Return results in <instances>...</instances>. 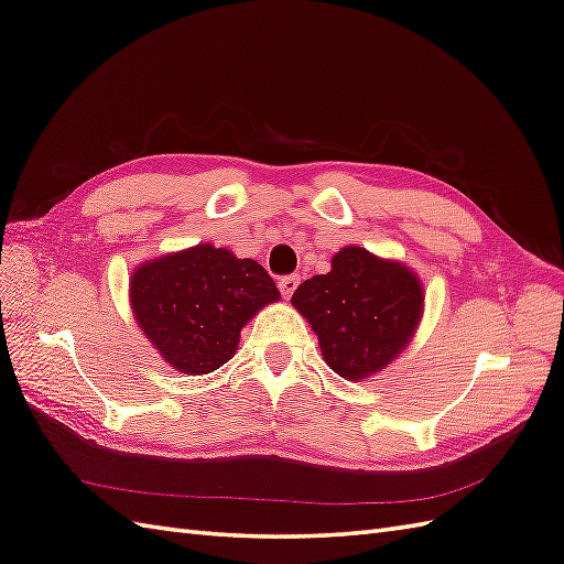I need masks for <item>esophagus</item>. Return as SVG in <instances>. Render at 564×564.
Here are the masks:
<instances>
[{
	"label": "esophagus",
	"mask_w": 564,
	"mask_h": 564,
	"mask_svg": "<svg viewBox=\"0 0 564 564\" xmlns=\"http://www.w3.org/2000/svg\"><path fill=\"white\" fill-rule=\"evenodd\" d=\"M299 282H301V278H299V275H286V278H282V280L278 282L282 296H284V299H292V294L296 292Z\"/></svg>",
	"instance_id": "34e87169"
}]
</instances>
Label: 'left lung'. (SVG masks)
Returning a JSON list of instances; mask_svg holds the SVG:
<instances>
[{
	"label": "left lung",
	"instance_id": "1",
	"mask_svg": "<svg viewBox=\"0 0 564 564\" xmlns=\"http://www.w3.org/2000/svg\"><path fill=\"white\" fill-rule=\"evenodd\" d=\"M292 303L317 334L324 362L338 377L360 381L395 360L414 336L423 289L409 268L346 247L327 275L296 289Z\"/></svg>",
	"mask_w": 564,
	"mask_h": 564
}]
</instances>
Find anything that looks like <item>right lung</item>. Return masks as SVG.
Segmentation results:
<instances>
[{"instance_id":"obj_1","label":"right lung","mask_w":564,"mask_h":564,"mask_svg":"<svg viewBox=\"0 0 564 564\" xmlns=\"http://www.w3.org/2000/svg\"><path fill=\"white\" fill-rule=\"evenodd\" d=\"M278 299L263 265L212 245L162 256L131 278L143 334L169 365L193 377L228 362L245 324Z\"/></svg>"}]
</instances>
